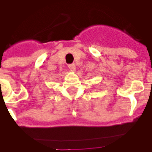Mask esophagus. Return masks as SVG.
Instances as JSON below:
<instances>
[{
    "label": "esophagus",
    "mask_w": 152,
    "mask_h": 152,
    "mask_svg": "<svg viewBox=\"0 0 152 152\" xmlns=\"http://www.w3.org/2000/svg\"><path fill=\"white\" fill-rule=\"evenodd\" d=\"M68 67H69V69L71 70V71H75V70H76V65H75L74 63L69 64Z\"/></svg>",
    "instance_id": "34e87169"
}]
</instances>
